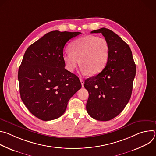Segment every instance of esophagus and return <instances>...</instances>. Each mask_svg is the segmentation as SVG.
I'll use <instances>...</instances> for the list:
<instances>
[{"label":"esophagus","mask_w":156,"mask_h":156,"mask_svg":"<svg viewBox=\"0 0 156 156\" xmlns=\"http://www.w3.org/2000/svg\"><path fill=\"white\" fill-rule=\"evenodd\" d=\"M80 81H81V84L82 87H83V86H84V80H83V79H81V78H80Z\"/></svg>","instance_id":"1"}]
</instances>
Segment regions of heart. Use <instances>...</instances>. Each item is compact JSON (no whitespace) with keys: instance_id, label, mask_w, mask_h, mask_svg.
I'll return each instance as SVG.
<instances>
[{"instance_id":"1","label":"heart","mask_w":156,"mask_h":156,"mask_svg":"<svg viewBox=\"0 0 156 156\" xmlns=\"http://www.w3.org/2000/svg\"><path fill=\"white\" fill-rule=\"evenodd\" d=\"M69 52L63 53L62 59L65 69L72 72L79 63L83 74L94 75L106 66L110 54V46L103 37L87 35L73 41L69 46Z\"/></svg>"}]
</instances>
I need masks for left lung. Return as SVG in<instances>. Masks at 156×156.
<instances>
[{"mask_svg": "<svg viewBox=\"0 0 156 156\" xmlns=\"http://www.w3.org/2000/svg\"><path fill=\"white\" fill-rule=\"evenodd\" d=\"M91 33H102L110 46L105 69L96 76L85 80L89 93L86 110L92 118L108 121L124 109L131 98L136 65L128 44L117 34L105 28Z\"/></svg>", "mask_w": 156, "mask_h": 156, "instance_id": "1", "label": "left lung"}]
</instances>
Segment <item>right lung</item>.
Masks as SVG:
<instances>
[{"instance_id": "obj_1", "label": "right lung", "mask_w": 156, "mask_h": 156, "mask_svg": "<svg viewBox=\"0 0 156 156\" xmlns=\"http://www.w3.org/2000/svg\"><path fill=\"white\" fill-rule=\"evenodd\" d=\"M80 32L52 31L32 44L20 65L18 78L22 101L37 118L62 116L70 99L81 87L79 78L65 69V44Z\"/></svg>"}]
</instances>
